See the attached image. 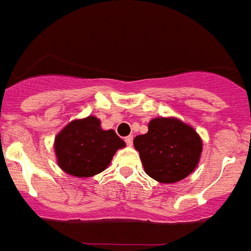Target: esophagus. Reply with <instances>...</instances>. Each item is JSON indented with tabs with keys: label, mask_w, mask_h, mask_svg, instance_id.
<instances>
[{
	"label": "esophagus",
	"mask_w": 251,
	"mask_h": 251,
	"mask_svg": "<svg viewBox=\"0 0 251 251\" xmlns=\"http://www.w3.org/2000/svg\"><path fill=\"white\" fill-rule=\"evenodd\" d=\"M124 141H126L128 146H132V144H133V136H127V137L124 138Z\"/></svg>",
	"instance_id": "1"
}]
</instances>
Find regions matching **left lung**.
<instances>
[{
    "label": "left lung",
    "mask_w": 251,
    "mask_h": 251,
    "mask_svg": "<svg viewBox=\"0 0 251 251\" xmlns=\"http://www.w3.org/2000/svg\"><path fill=\"white\" fill-rule=\"evenodd\" d=\"M133 145L150 177L171 184L189 175L201 157L202 141L193 128L172 118H155Z\"/></svg>",
    "instance_id": "left-lung-1"
}]
</instances>
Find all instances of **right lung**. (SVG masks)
Here are the masks:
<instances>
[{"mask_svg": "<svg viewBox=\"0 0 251 251\" xmlns=\"http://www.w3.org/2000/svg\"><path fill=\"white\" fill-rule=\"evenodd\" d=\"M124 146L123 140L113 129L103 131L94 116L67 124L54 142L59 167L77 177H91L103 171L116 150Z\"/></svg>", "mask_w": 251, "mask_h": 251, "instance_id": "add662e5", "label": "right lung"}]
</instances>
